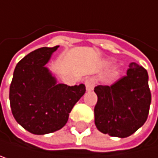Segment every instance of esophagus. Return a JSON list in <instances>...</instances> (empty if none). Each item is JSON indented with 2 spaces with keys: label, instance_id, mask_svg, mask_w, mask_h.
Listing matches in <instances>:
<instances>
[{
  "label": "esophagus",
  "instance_id": "1",
  "mask_svg": "<svg viewBox=\"0 0 158 158\" xmlns=\"http://www.w3.org/2000/svg\"><path fill=\"white\" fill-rule=\"evenodd\" d=\"M85 85H86L87 90H91L93 89V87H94V82H93L92 79L89 78L85 81Z\"/></svg>",
  "mask_w": 158,
  "mask_h": 158
}]
</instances>
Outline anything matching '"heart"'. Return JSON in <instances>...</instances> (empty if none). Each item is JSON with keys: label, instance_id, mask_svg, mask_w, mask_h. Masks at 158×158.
Listing matches in <instances>:
<instances>
[{"label": "heart", "instance_id": "b5f03b06", "mask_svg": "<svg viewBox=\"0 0 158 158\" xmlns=\"http://www.w3.org/2000/svg\"><path fill=\"white\" fill-rule=\"evenodd\" d=\"M113 74H115V73H114V72H113Z\"/></svg>", "mask_w": 158, "mask_h": 158}]
</instances>
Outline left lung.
<instances>
[{
	"mask_svg": "<svg viewBox=\"0 0 158 158\" xmlns=\"http://www.w3.org/2000/svg\"><path fill=\"white\" fill-rule=\"evenodd\" d=\"M148 72L136 63H131L127 75L111 86H97L94 122L103 134L128 137L146 122L152 94Z\"/></svg>",
	"mask_w": 158,
	"mask_h": 158,
	"instance_id": "1",
	"label": "left lung"
}]
</instances>
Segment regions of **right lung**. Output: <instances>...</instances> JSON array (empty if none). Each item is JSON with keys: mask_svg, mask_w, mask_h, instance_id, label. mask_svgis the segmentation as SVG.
<instances>
[{"mask_svg": "<svg viewBox=\"0 0 158 158\" xmlns=\"http://www.w3.org/2000/svg\"><path fill=\"white\" fill-rule=\"evenodd\" d=\"M59 46L41 48L24 56L15 68L9 88L14 118L34 135H46L62 129L69 112L86 92L84 84H56L45 67Z\"/></svg>", "mask_w": 158, "mask_h": 158, "instance_id": "right-lung-1", "label": "right lung"}]
</instances>
